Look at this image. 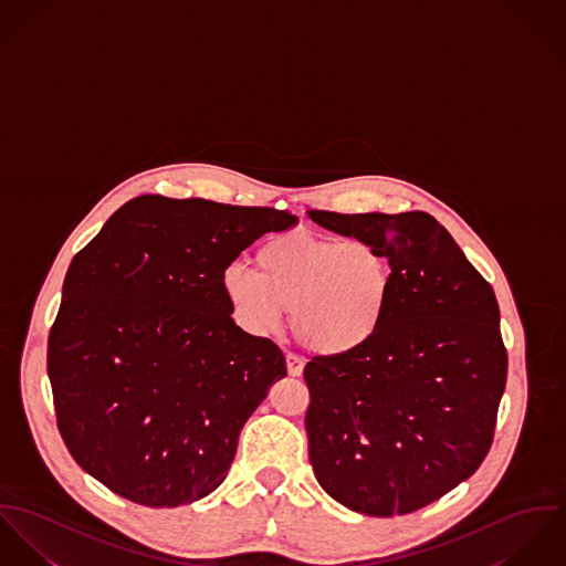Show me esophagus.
Listing matches in <instances>:
<instances>
[{"mask_svg":"<svg viewBox=\"0 0 566 566\" xmlns=\"http://www.w3.org/2000/svg\"><path fill=\"white\" fill-rule=\"evenodd\" d=\"M286 371L291 377H300L304 374V360L295 354H286Z\"/></svg>","mask_w":566,"mask_h":566,"instance_id":"34e87169","label":"esophagus"}]
</instances>
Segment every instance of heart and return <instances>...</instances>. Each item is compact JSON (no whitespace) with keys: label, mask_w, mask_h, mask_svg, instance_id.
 <instances>
[{"label":"heart","mask_w":566,"mask_h":566,"mask_svg":"<svg viewBox=\"0 0 566 566\" xmlns=\"http://www.w3.org/2000/svg\"><path fill=\"white\" fill-rule=\"evenodd\" d=\"M395 289L392 264L374 243L291 230L255 252V271L239 262L221 273L234 318L262 334L291 311L295 340L314 356L343 358L381 332Z\"/></svg>","instance_id":"heart-1"}]
</instances>
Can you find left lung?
I'll use <instances>...</instances> for the list:
<instances>
[{"mask_svg":"<svg viewBox=\"0 0 566 566\" xmlns=\"http://www.w3.org/2000/svg\"><path fill=\"white\" fill-rule=\"evenodd\" d=\"M308 217L374 243L395 273L376 340L304 369L314 478L354 512H415L471 478L491 449L507 374L495 293L428 212Z\"/></svg>","mask_w":566,"mask_h":566,"instance_id":"1","label":"left lung"}]
</instances>
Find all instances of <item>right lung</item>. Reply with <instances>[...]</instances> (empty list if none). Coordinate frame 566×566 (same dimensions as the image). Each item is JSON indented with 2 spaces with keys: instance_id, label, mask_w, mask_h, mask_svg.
Instances as JSON below:
<instances>
[{
  "instance_id": "right-lung-1",
  "label": "right lung",
  "mask_w": 566,
  "mask_h": 566,
  "mask_svg": "<svg viewBox=\"0 0 566 566\" xmlns=\"http://www.w3.org/2000/svg\"><path fill=\"white\" fill-rule=\"evenodd\" d=\"M295 214L140 195L69 264L48 374L73 460L149 507L210 495L284 354L243 332L221 273Z\"/></svg>"
}]
</instances>
